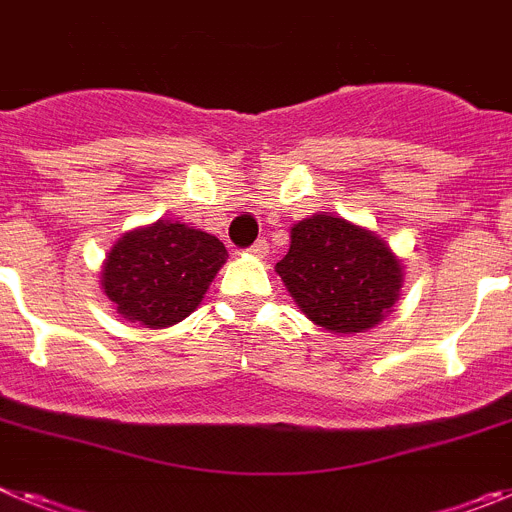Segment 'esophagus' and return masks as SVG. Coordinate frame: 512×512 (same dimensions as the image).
Wrapping results in <instances>:
<instances>
[{
  "label": "esophagus",
  "instance_id": "obj_1",
  "mask_svg": "<svg viewBox=\"0 0 512 512\" xmlns=\"http://www.w3.org/2000/svg\"><path fill=\"white\" fill-rule=\"evenodd\" d=\"M248 253H251V256H256V259H264L266 253H269V243L256 241L251 248H248Z\"/></svg>",
  "mask_w": 512,
  "mask_h": 512
}]
</instances>
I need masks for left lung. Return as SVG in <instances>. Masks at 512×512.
<instances>
[{"mask_svg":"<svg viewBox=\"0 0 512 512\" xmlns=\"http://www.w3.org/2000/svg\"><path fill=\"white\" fill-rule=\"evenodd\" d=\"M307 320L328 333H366L395 312L405 264L377 230L333 212H315L289 230L274 266Z\"/></svg>","mask_w":512,"mask_h":512,"instance_id":"obj_1","label":"left lung"}]
</instances>
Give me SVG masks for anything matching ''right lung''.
<instances>
[{
	"label": "right lung",
	"instance_id": "1",
	"mask_svg": "<svg viewBox=\"0 0 512 512\" xmlns=\"http://www.w3.org/2000/svg\"><path fill=\"white\" fill-rule=\"evenodd\" d=\"M228 251L215 235L179 220H156L122 233L99 269L112 310L140 328H171L189 318Z\"/></svg>",
	"mask_w": 512,
	"mask_h": 512
}]
</instances>
